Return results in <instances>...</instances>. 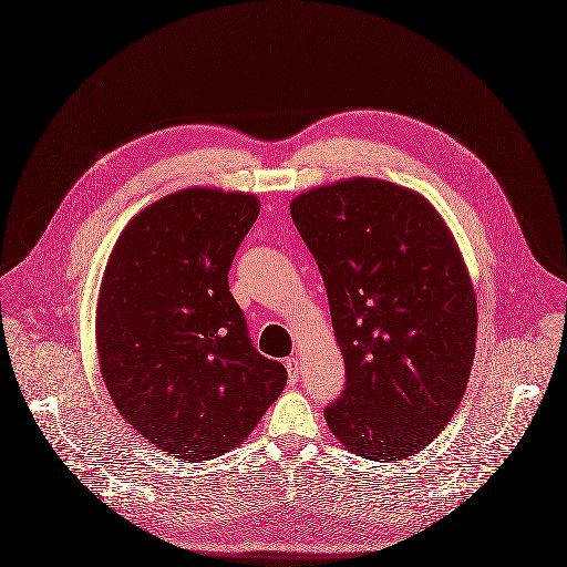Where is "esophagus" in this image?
I'll list each match as a JSON object with an SVG mask.
<instances>
[{
  "label": "esophagus",
  "mask_w": 567,
  "mask_h": 567,
  "mask_svg": "<svg viewBox=\"0 0 567 567\" xmlns=\"http://www.w3.org/2000/svg\"><path fill=\"white\" fill-rule=\"evenodd\" d=\"M285 367H287V371H289L291 382L296 384V382H298V378H300V360H298L296 355H291V358H287V360H285Z\"/></svg>",
  "instance_id": "esophagus-1"
}]
</instances>
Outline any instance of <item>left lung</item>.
<instances>
[{"label":"left lung","mask_w":567,"mask_h":567,"mask_svg":"<svg viewBox=\"0 0 567 567\" xmlns=\"http://www.w3.org/2000/svg\"><path fill=\"white\" fill-rule=\"evenodd\" d=\"M319 265L346 392L326 423L348 451L399 462L455 414L473 369L477 298L462 250L416 189L351 176L291 200Z\"/></svg>","instance_id":"left-lung-1"}]
</instances>
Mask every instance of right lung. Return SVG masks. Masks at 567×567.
<instances>
[{
  "instance_id": "1",
  "label": "right lung",
  "mask_w": 567,
  "mask_h": 567,
  "mask_svg": "<svg viewBox=\"0 0 567 567\" xmlns=\"http://www.w3.org/2000/svg\"><path fill=\"white\" fill-rule=\"evenodd\" d=\"M255 194L185 187L135 214L96 298L99 369L116 410L159 451L205 462L244 444L287 384L252 348L228 291L259 218Z\"/></svg>"
}]
</instances>
